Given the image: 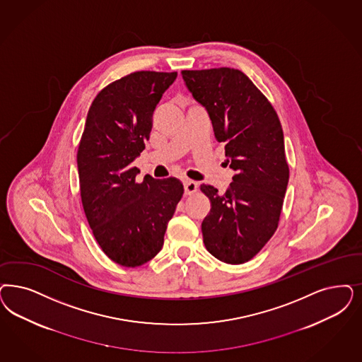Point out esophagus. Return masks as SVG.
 Here are the masks:
<instances>
[{"instance_id":"1","label":"esophagus","mask_w":362,"mask_h":362,"mask_svg":"<svg viewBox=\"0 0 362 362\" xmlns=\"http://www.w3.org/2000/svg\"><path fill=\"white\" fill-rule=\"evenodd\" d=\"M198 191V183L194 180H186L185 182V194L186 195H192Z\"/></svg>"}]
</instances>
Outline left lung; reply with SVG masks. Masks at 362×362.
Here are the masks:
<instances>
[{"label":"left lung","instance_id":"obj_1","mask_svg":"<svg viewBox=\"0 0 362 362\" xmlns=\"http://www.w3.org/2000/svg\"><path fill=\"white\" fill-rule=\"evenodd\" d=\"M182 76L206 107L214 135L225 143L227 163L237 171L223 195L200 186L211 203L202 222L204 246L222 262H247L279 223L288 183L282 125L272 103L239 69L182 71Z\"/></svg>","mask_w":362,"mask_h":362}]
</instances>
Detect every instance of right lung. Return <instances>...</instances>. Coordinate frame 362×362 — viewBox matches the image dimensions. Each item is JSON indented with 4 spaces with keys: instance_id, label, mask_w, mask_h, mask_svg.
Returning <instances> with one entry per match:
<instances>
[{
    "instance_id": "add662e5",
    "label": "right lung",
    "mask_w": 362,
    "mask_h": 362,
    "mask_svg": "<svg viewBox=\"0 0 362 362\" xmlns=\"http://www.w3.org/2000/svg\"><path fill=\"white\" fill-rule=\"evenodd\" d=\"M177 72L139 71L96 95L77 148L80 195L93 237L115 263L137 267L163 247L183 185L146 175L134 160L150 139L152 115Z\"/></svg>"
}]
</instances>
